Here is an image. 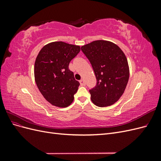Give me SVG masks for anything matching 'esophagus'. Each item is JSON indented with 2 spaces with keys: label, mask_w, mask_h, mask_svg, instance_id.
I'll list each match as a JSON object with an SVG mask.
<instances>
[{
  "label": "esophagus",
  "mask_w": 161,
  "mask_h": 161,
  "mask_svg": "<svg viewBox=\"0 0 161 161\" xmlns=\"http://www.w3.org/2000/svg\"><path fill=\"white\" fill-rule=\"evenodd\" d=\"M79 82H80V85H81V86H85V85H86V84H85V80H84L83 79L80 80Z\"/></svg>",
  "instance_id": "esophagus-1"
}]
</instances>
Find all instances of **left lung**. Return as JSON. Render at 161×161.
I'll use <instances>...</instances> for the list:
<instances>
[{
	"instance_id": "1",
	"label": "left lung",
	"mask_w": 161,
	"mask_h": 161,
	"mask_svg": "<svg viewBox=\"0 0 161 161\" xmlns=\"http://www.w3.org/2000/svg\"><path fill=\"white\" fill-rule=\"evenodd\" d=\"M94 70L97 84L89 90L91 100L99 107L114 104L122 95L129 79L124 53L115 43L97 40L81 47Z\"/></svg>"
}]
</instances>
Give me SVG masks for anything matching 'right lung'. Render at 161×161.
<instances>
[{
    "label": "right lung",
    "instance_id": "add662e5",
    "mask_svg": "<svg viewBox=\"0 0 161 161\" xmlns=\"http://www.w3.org/2000/svg\"><path fill=\"white\" fill-rule=\"evenodd\" d=\"M80 50L79 46L56 42L48 43L38 53L34 66L36 82L52 105L66 108L74 100L80 83L69 66Z\"/></svg>",
    "mask_w": 161,
    "mask_h": 161
}]
</instances>
